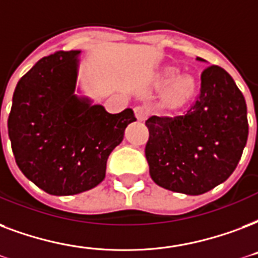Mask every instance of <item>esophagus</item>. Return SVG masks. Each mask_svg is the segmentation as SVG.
<instances>
[{
	"label": "esophagus",
	"mask_w": 258,
	"mask_h": 258,
	"mask_svg": "<svg viewBox=\"0 0 258 258\" xmlns=\"http://www.w3.org/2000/svg\"><path fill=\"white\" fill-rule=\"evenodd\" d=\"M134 112H135V117H137L139 121L146 120L147 115H149V111H147V108L142 107V105H138V107L134 108Z\"/></svg>",
	"instance_id": "1"
}]
</instances>
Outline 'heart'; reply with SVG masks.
<instances>
[{
	"label": "heart",
	"mask_w": 258,
	"mask_h": 258,
	"mask_svg": "<svg viewBox=\"0 0 258 258\" xmlns=\"http://www.w3.org/2000/svg\"><path fill=\"white\" fill-rule=\"evenodd\" d=\"M155 89H164L160 96V105L165 111H177L192 101L199 89V81L194 74H180L177 66H164L153 78Z\"/></svg>",
	"instance_id": "heart-1"
}]
</instances>
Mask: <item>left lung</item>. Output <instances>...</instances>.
Returning <instances> with one entry per match:
<instances>
[{
	"label": "left lung",
	"mask_w": 258,
	"mask_h": 258,
	"mask_svg": "<svg viewBox=\"0 0 258 258\" xmlns=\"http://www.w3.org/2000/svg\"><path fill=\"white\" fill-rule=\"evenodd\" d=\"M198 60H204L198 58ZM200 92L185 115L151 116L145 154L155 184L185 195L206 194L226 181L246 145V103L229 73H202Z\"/></svg>",
	"instance_id": "obj_1"
}]
</instances>
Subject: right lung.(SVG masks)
I'll use <instances>...</instances> for the list:
<instances>
[{
    "label": "right lung",
    "mask_w": 258,
    "mask_h": 258,
    "mask_svg": "<svg viewBox=\"0 0 258 258\" xmlns=\"http://www.w3.org/2000/svg\"><path fill=\"white\" fill-rule=\"evenodd\" d=\"M81 51H56L21 77L8 119L20 170L40 189L68 196L105 177L112 150L135 121L133 109L108 113L74 94Z\"/></svg>",
    "instance_id": "1"
}]
</instances>
